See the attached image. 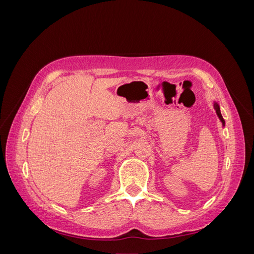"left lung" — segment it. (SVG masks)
Instances as JSON below:
<instances>
[{
  "mask_svg": "<svg viewBox=\"0 0 254 254\" xmlns=\"http://www.w3.org/2000/svg\"><path fill=\"white\" fill-rule=\"evenodd\" d=\"M214 109H215V111H216V114H217V117L219 118V120H220V122L222 123V126H225V120H224V118H222V115H221V113H220V108H219V105L216 103V102H214Z\"/></svg>",
  "mask_w": 254,
  "mask_h": 254,
  "instance_id": "obj_1",
  "label": "left lung"
}]
</instances>
